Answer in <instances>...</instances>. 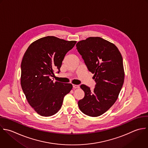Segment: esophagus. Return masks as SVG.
I'll list each match as a JSON object with an SVG mask.
<instances>
[{
  "instance_id": "1",
  "label": "esophagus",
  "mask_w": 148,
  "mask_h": 148,
  "mask_svg": "<svg viewBox=\"0 0 148 148\" xmlns=\"http://www.w3.org/2000/svg\"><path fill=\"white\" fill-rule=\"evenodd\" d=\"M73 86L74 89H77V88H79V86L78 85H75V84H73Z\"/></svg>"
}]
</instances>
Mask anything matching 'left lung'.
Segmentation results:
<instances>
[{"label":"left lung","mask_w":148,"mask_h":148,"mask_svg":"<svg viewBox=\"0 0 148 148\" xmlns=\"http://www.w3.org/2000/svg\"><path fill=\"white\" fill-rule=\"evenodd\" d=\"M76 47L96 83L93 90L85 85H81L85 96L78 105L85 115L99 116L118 98L125 79L123 58L114 44L100 37L79 41Z\"/></svg>","instance_id":"left-lung-1"}]
</instances>
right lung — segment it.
<instances>
[{"label": "right lung", "mask_w": 148, "mask_h": 148, "mask_svg": "<svg viewBox=\"0 0 148 148\" xmlns=\"http://www.w3.org/2000/svg\"><path fill=\"white\" fill-rule=\"evenodd\" d=\"M76 42L55 36L42 37L33 42L23 56L21 87L30 106L41 116L57 113L64 97L73 88L71 84L53 82L50 77L55 70L60 71L66 54Z\"/></svg>", "instance_id": "1"}]
</instances>
